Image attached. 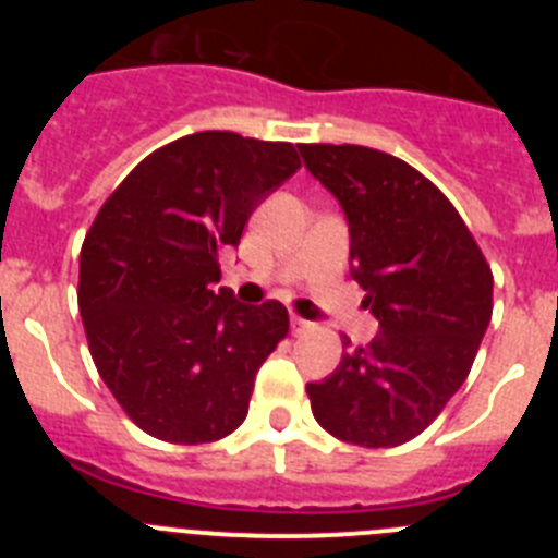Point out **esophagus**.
<instances>
[{"label":"esophagus","instance_id":"esophagus-1","mask_svg":"<svg viewBox=\"0 0 558 558\" xmlns=\"http://www.w3.org/2000/svg\"><path fill=\"white\" fill-rule=\"evenodd\" d=\"M310 327H313V324L304 322L302 315H290V329H293V335H304Z\"/></svg>","mask_w":558,"mask_h":558}]
</instances>
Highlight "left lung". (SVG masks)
<instances>
[{"instance_id":"left-lung-1","label":"left lung","mask_w":558,"mask_h":558,"mask_svg":"<svg viewBox=\"0 0 558 558\" xmlns=\"http://www.w3.org/2000/svg\"><path fill=\"white\" fill-rule=\"evenodd\" d=\"M299 150L347 211L352 276L379 322L372 343L310 383L313 416L349 445H405L475 363L492 322V268L450 198L408 161L363 145Z\"/></svg>"}]
</instances>
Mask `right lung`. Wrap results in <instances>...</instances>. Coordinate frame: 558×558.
I'll list each match as a JSON object with an SVG mask.
<instances>
[{"instance_id":"1","label":"right lung","mask_w":558,"mask_h":558,"mask_svg":"<svg viewBox=\"0 0 558 558\" xmlns=\"http://www.w3.org/2000/svg\"><path fill=\"white\" fill-rule=\"evenodd\" d=\"M299 167L290 142L190 133L142 159L97 211L77 307L102 383L147 436L209 445L243 425L290 318L274 299L245 307L211 282L220 251Z\"/></svg>"}]
</instances>
